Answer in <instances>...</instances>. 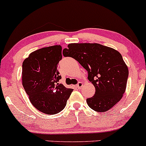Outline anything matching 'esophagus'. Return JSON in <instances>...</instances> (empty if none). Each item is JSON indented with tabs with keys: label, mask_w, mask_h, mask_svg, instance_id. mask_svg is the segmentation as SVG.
<instances>
[{
	"label": "esophagus",
	"mask_w": 146,
	"mask_h": 146,
	"mask_svg": "<svg viewBox=\"0 0 146 146\" xmlns=\"http://www.w3.org/2000/svg\"><path fill=\"white\" fill-rule=\"evenodd\" d=\"M83 86V82L80 81V82H78L77 84L76 85V87L78 88V89H81Z\"/></svg>",
	"instance_id": "obj_1"
}]
</instances>
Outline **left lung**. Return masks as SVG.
Listing matches in <instances>:
<instances>
[{
  "label": "left lung",
  "instance_id": "8db88e82",
  "mask_svg": "<svg viewBox=\"0 0 146 146\" xmlns=\"http://www.w3.org/2000/svg\"><path fill=\"white\" fill-rule=\"evenodd\" d=\"M64 56L74 58L88 71L95 94L87 99L90 108L98 112L109 110L121 99L128 77V68L121 54L99 43H70Z\"/></svg>",
  "mask_w": 146,
  "mask_h": 146
}]
</instances>
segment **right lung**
Wrapping results in <instances>:
<instances>
[{"mask_svg": "<svg viewBox=\"0 0 146 146\" xmlns=\"http://www.w3.org/2000/svg\"><path fill=\"white\" fill-rule=\"evenodd\" d=\"M61 51L60 45L43 47L32 52L23 63V86L31 104L45 114L63 110L73 91L58 83L61 76L57 68Z\"/></svg>", "mask_w": 146, "mask_h": 146, "instance_id": "obj_1", "label": "right lung"}]
</instances>
